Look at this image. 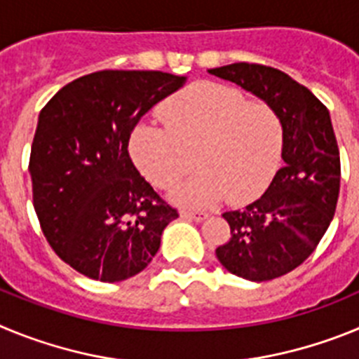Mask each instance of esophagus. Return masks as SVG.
Returning a JSON list of instances; mask_svg holds the SVG:
<instances>
[{
	"mask_svg": "<svg viewBox=\"0 0 359 359\" xmlns=\"http://www.w3.org/2000/svg\"><path fill=\"white\" fill-rule=\"evenodd\" d=\"M180 215L183 219H192V221H203V219H207V214L205 212H196V210H187V208H182L180 210Z\"/></svg>",
	"mask_w": 359,
	"mask_h": 359,
	"instance_id": "34e87169",
	"label": "esophagus"
}]
</instances>
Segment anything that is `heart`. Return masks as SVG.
<instances>
[{
  "label": "heart",
  "instance_id": "b5f03b06",
  "mask_svg": "<svg viewBox=\"0 0 359 359\" xmlns=\"http://www.w3.org/2000/svg\"><path fill=\"white\" fill-rule=\"evenodd\" d=\"M165 128L140 123L129 151L156 189L169 190L192 167L198 172L174 189V201L210 207L226 198L250 203L273 182L282 161L286 129L277 107L248 100L243 91L217 82H198L160 109Z\"/></svg>",
  "mask_w": 359,
  "mask_h": 359
}]
</instances>
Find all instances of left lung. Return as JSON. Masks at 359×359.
Here are the masks:
<instances>
[{
    "instance_id": "obj_1",
    "label": "left lung",
    "mask_w": 359,
    "mask_h": 359,
    "mask_svg": "<svg viewBox=\"0 0 359 359\" xmlns=\"http://www.w3.org/2000/svg\"><path fill=\"white\" fill-rule=\"evenodd\" d=\"M210 73L275 106L284 120V167L257 201L224 212L230 239L215 250L230 273L271 280L315 252L334 215L341 170L331 116L306 86L271 66L236 62Z\"/></svg>"
}]
</instances>
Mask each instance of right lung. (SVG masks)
Returning a JSON list of instances; mask_svg holds the SVG:
<instances>
[{"mask_svg":"<svg viewBox=\"0 0 359 359\" xmlns=\"http://www.w3.org/2000/svg\"><path fill=\"white\" fill-rule=\"evenodd\" d=\"M185 77L102 69L75 79L41 109L28 170L41 230L66 264L100 282L135 277L177 210L129 156V138Z\"/></svg>","mask_w":359,"mask_h":359,"instance_id":"obj_1","label":"right lung"}]
</instances>
